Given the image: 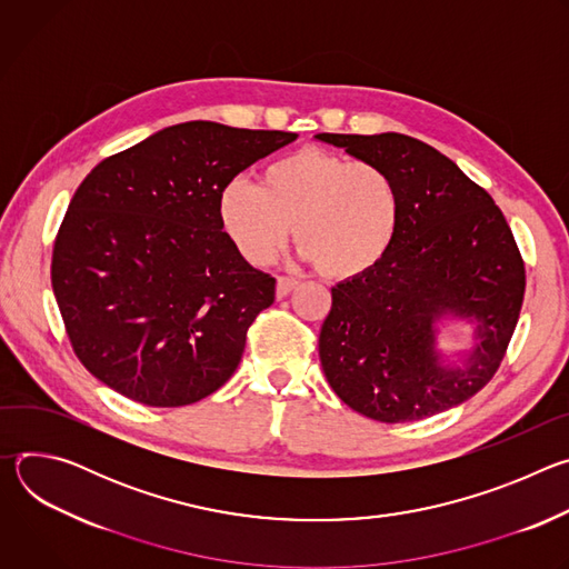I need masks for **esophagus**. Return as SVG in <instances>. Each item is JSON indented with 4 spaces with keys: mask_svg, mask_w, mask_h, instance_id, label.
<instances>
[{
    "mask_svg": "<svg viewBox=\"0 0 569 569\" xmlns=\"http://www.w3.org/2000/svg\"><path fill=\"white\" fill-rule=\"evenodd\" d=\"M299 286V281L297 279H290V277H279L277 279V297L279 299H283V297H288L295 288Z\"/></svg>",
    "mask_w": 569,
    "mask_h": 569,
    "instance_id": "34e87169",
    "label": "esophagus"
}]
</instances>
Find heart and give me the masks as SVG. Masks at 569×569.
Masks as SVG:
<instances>
[{
  "mask_svg": "<svg viewBox=\"0 0 569 569\" xmlns=\"http://www.w3.org/2000/svg\"><path fill=\"white\" fill-rule=\"evenodd\" d=\"M400 209L387 171L321 148L270 161L259 184L229 180L216 200L222 233L248 263H270L292 224L301 259L331 279L362 277L387 257Z\"/></svg>",
  "mask_w": 569,
  "mask_h": 569,
  "instance_id": "obj_1",
  "label": "heart"
}]
</instances>
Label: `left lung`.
<instances>
[{"mask_svg":"<svg viewBox=\"0 0 569 569\" xmlns=\"http://www.w3.org/2000/svg\"><path fill=\"white\" fill-rule=\"evenodd\" d=\"M391 176L400 222L387 257L331 288L319 360L351 410L405 423L457 408L498 371L525 297V263L493 202L452 159L398 132L315 134ZM471 323L468 350L440 349V321Z\"/></svg>","mask_w":569,"mask_h":569,"instance_id":"8db88e82","label":"left lung"}]
</instances>
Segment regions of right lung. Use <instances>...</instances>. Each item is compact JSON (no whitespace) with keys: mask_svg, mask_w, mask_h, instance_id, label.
<instances>
[{"mask_svg":"<svg viewBox=\"0 0 569 569\" xmlns=\"http://www.w3.org/2000/svg\"><path fill=\"white\" fill-rule=\"evenodd\" d=\"M295 132L187 121L83 180L53 246L51 286L78 360L148 408H182L236 371L274 279L216 216L220 189Z\"/></svg>","mask_w":569,"mask_h":569,"instance_id":"right-lung-1","label":"right lung"}]
</instances>
